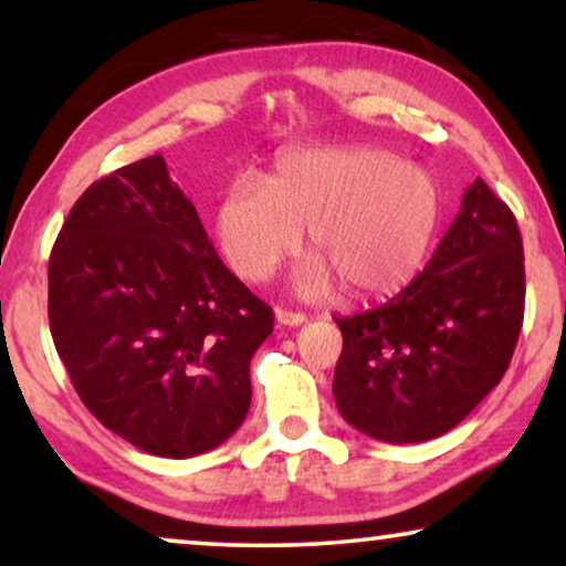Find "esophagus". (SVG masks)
<instances>
[{"instance_id": "esophagus-1", "label": "esophagus", "mask_w": 566, "mask_h": 566, "mask_svg": "<svg viewBox=\"0 0 566 566\" xmlns=\"http://www.w3.org/2000/svg\"><path fill=\"white\" fill-rule=\"evenodd\" d=\"M275 322L283 324V327H298V324L306 322L304 312H291V308H275Z\"/></svg>"}]
</instances>
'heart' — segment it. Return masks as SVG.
I'll use <instances>...</instances> for the list:
<instances>
[{"instance_id": "1", "label": "heart", "mask_w": 566, "mask_h": 566, "mask_svg": "<svg viewBox=\"0 0 566 566\" xmlns=\"http://www.w3.org/2000/svg\"><path fill=\"white\" fill-rule=\"evenodd\" d=\"M440 223L436 177L374 146L283 154L268 180L242 172L216 206V237L237 275L262 283L301 244L316 262L301 291L332 277L350 296H384L417 275Z\"/></svg>"}]
</instances>
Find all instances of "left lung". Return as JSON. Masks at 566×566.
Returning a JSON list of instances; mask_svg holds the SVG:
<instances>
[{
	"instance_id": "1",
	"label": "left lung",
	"mask_w": 566,
	"mask_h": 566,
	"mask_svg": "<svg viewBox=\"0 0 566 566\" xmlns=\"http://www.w3.org/2000/svg\"><path fill=\"white\" fill-rule=\"evenodd\" d=\"M523 308L521 229L476 177L428 268L386 304L335 319L339 415L384 443L453 430L505 376Z\"/></svg>"
}]
</instances>
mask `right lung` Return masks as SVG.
Returning a JSON list of instances; mask_svg holds the SVG:
<instances>
[{
    "mask_svg": "<svg viewBox=\"0 0 566 566\" xmlns=\"http://www.w3.org/2000/svg\"><path fill=\"white\" fill-rule=\"evenodd\" d=\"M49 324L107 430L188 459L244 422L273 308L223 265L154 154L92 182L69 211L49 260Z\"/></svg>",
    "mask_w": 566,
    "mask_h": 566,
    "instance_id": "obj_1",
    "label": "right lung"
}]
</instances>
